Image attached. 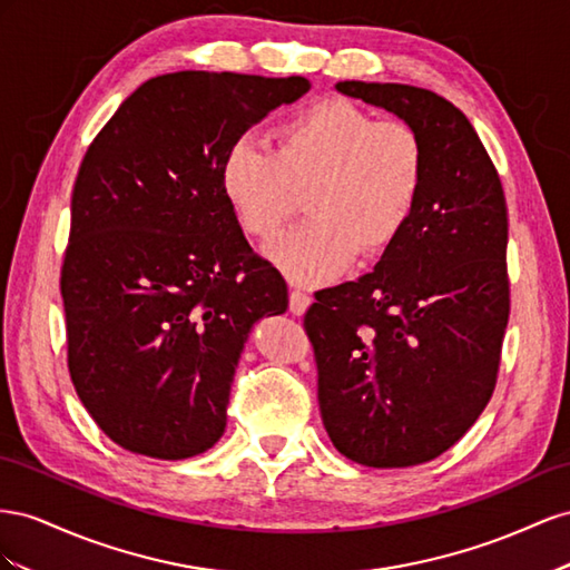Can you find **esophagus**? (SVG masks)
Here are the masks:
<instances>
[{"label":"esophagus","instance_id":"esophagus-1","mask_svg":"<svg viewBox=\"0 0 570 570\" xmlns=\"http://www.w3.org/2000/svg\"><path fill=\"white\" fill-rule=\"evenodd\" d=\"M307 305H311V296L303 294L298 288H291L288 294V311L294 315H303L307 311Z\"/></svg>","mask_w":570,"mask_h":570}]
</instances>
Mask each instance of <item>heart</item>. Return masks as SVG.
<instances>
[{"mask_svg": "<svg viewBox=\"0 0 570 570\" xmlns=\"http://www.w3.org/2000/svg\"><path fill=\"white\" fill-rule=\"evenodd\" d=\"M428 155L409 121L375 119L344 97H322L272 126L267 148L236 140L219 186L243 232L272 238L296 213L311 217L267 248L288 279L330 282L355 253L375 257L411 222Z\"/></svg>", "mask_w": 570, "mask_h": 570, "instance_id": "heart-1", "label": "heart"}]
</instances>
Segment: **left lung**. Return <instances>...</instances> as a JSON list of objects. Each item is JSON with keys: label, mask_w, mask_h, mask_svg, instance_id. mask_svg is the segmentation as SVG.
I'll use <instances>...</instances> for the list:
<instances>
[{"label": "left lung", "mask_w": 570, "mask_h": 570, "mask_svg": "<svg viewBox=\"0 0 570 570\" xmlns=\"http://www.w3.org/2000/svg\"><path fill=\"white\" fill-rule=\"evenodd\" d=\"M336 90L409 121L428 155L411 222L377 267L315 294L324 430L346 459L409 468L436 459L490 403L509 322V215L465 114L432 90L341 80Z\"/></svg>", "instance_id": "8db88e82"}]
</instances>
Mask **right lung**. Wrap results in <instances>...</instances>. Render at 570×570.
<instances>
[{
  "label": "right lung",
  "instance_id": "right-lung-1",
  "mask_svg": "<svg viewBox=\"0 0 570 570\" xmlns=\"http://www.w3.org/2000/svg\"><path fill=\"white\" fill-rule=\"evenodd\" d=\"M303 76L176 71L145 80L95 136L61 265L69 375L114 444L181 461L219 442L257 320L288 307L219 186L226 150Z\"/></svg>",
  "mask_w": 570,
  "mask_h": 570
}]
</instances>
